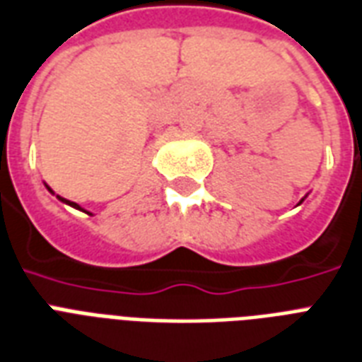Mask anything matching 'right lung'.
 I'll return each mask as SVG.
<instances>
[{"label": "right lung", "mask_w": 362, "mask_h": 362, "mask_svg": "<svg viewBox=\"0 0 362 362\" xmlns=\"http://www.w3.org/2000/svg\"><path fill=\"white\" fill-rule=\"evenodd\" d=\"M50 190V189H49ZM58 200H62V202H66V204H69V206H74V207H79L77 206V204H75V202H69V200H66V198H60V196H58ZM81 209V207H79Z\"/></svg>", "instance_id": "add662e5"}]
</instances>
